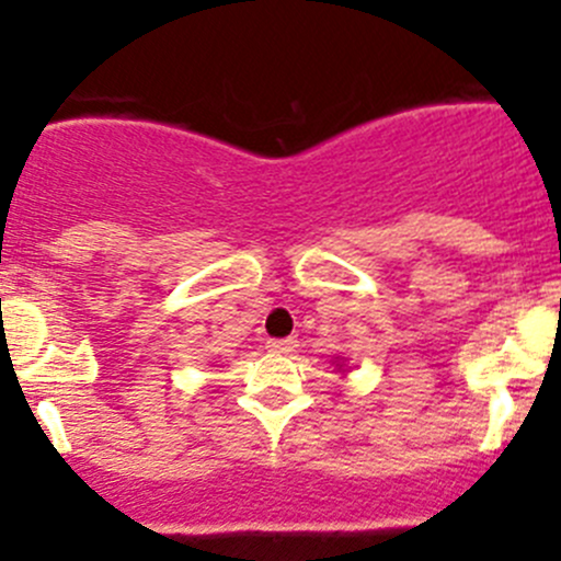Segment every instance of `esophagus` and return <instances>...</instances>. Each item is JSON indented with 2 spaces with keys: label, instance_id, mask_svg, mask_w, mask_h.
<instances>
[{
  "label": "esophagus",
  "instance_id": "1",
  "mask_svg": "<svg viewBox=\"0 0 561 561\" xmlns=\"http://www.w3.org/2000/svg\"><path fill=\"white\" fill-rule=\"evenodd\" d=\"M265 347H268L271 353H293V347H296V339H268V342H265Z\"/></svg>",
  "mask_w": 561,
  "mask_h": 561
}]
</instances>
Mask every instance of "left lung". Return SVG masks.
<instances>
[{
	"mask_svg": "<svg viewBox=\"0 0 561 561\" xmlns=\"http://www.w3.org/2000/svg\"><path fill=\"white\" fill-rule=\"evenodd\" d=\"M336 366H339V364H336ZM339 369H342V366H339Z\"/></svg>",
	"mask_w": 561,
	"mask_h": 561,
	"instance_id": "1",
	"label": "left lung"
}]
</instances>
